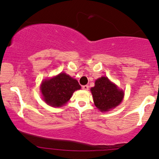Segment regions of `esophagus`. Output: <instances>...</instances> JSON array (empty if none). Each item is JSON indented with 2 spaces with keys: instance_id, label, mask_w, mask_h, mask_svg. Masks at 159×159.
<instances>
[{
  "instance_id": "obj_1",
  "label": "esophagus",
  "mask_w": 159,
  "mask_h": 159,
  "mask_svg": "<svg viewBox=\"0 0 159 159\" xmlns=\"http://www.w3.org/2000/svg\"><path fill=\"white\" fill-rule=\"evenodd\" d=\"M82 89H83V90H88L89 86H88V85H84V86H82Z\"/></svg>"
}]
</instances>
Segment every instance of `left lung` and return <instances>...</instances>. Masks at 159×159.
I'll return each instance as SVG.
<instances>
[{"instance_id":"8db88e82","label":"left lung","mask_w":159,"mask_h":159,"mask_svg":"<svg viewBox=\"0 0 159 159\" xmlns=\"http://www.w3.org/2000/svg\"><path fill=\"white\" fill-rule=\"evenodd\" d=\"M95 105L101 112L114 109L123 101L124 92L107 77L98 78L90 89Z\"/></svg>"}]
</instances>
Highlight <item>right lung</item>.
I'll use <instances>...</instances> for the list:
<instances>
[{
	"mask_svg": "<svg viewBox=\"0 0 159 159\" xmlns=\"http://www.w3.org/2000/svg\"><path fill=\"white\" fill-rule=\"evenodd\" d=\"M81 86L75 78L61 72L52 78L45 79L40 86L43 98L45 103L52 107H61L72 97L75 90Z\"/></svg>",
	"mask_w": 159,
	"mask_h": 159,
	"instance_id": "obj_1",
	"label": "right lung"
}]
</instances>
